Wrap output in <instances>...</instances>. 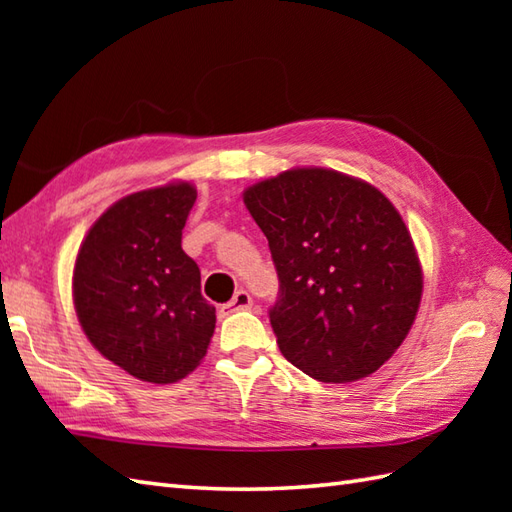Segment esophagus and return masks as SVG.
<instances>
[{
    "label": "esophagus",
    "mask_w": 512,
    "mask_h": 512,
    "mask_svg": "<svg viewBox=\"0 0 512 512\" xmlns=\"http://www.w3.org/2000/svg\"><path fill=\"white\" fill-rule=\"evenodd\" d=\"M250 308H253V297H250L246 290H237L235 297L222 306L224 312H239V310H250Z\"/></svg>",
    "instance_id": "34e87169"
}]
</instances>
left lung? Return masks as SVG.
<instances>
[{
  "label": "left lung",
  "instance_id": "1",
  "mask_svg": "<svg viewBox=\"0 0 512 512\" xmlns=\"http://www.w3.org/2000/svg\"><path fill=\"white\" fill-rule=\"evenodd\" d=\"M268 239L279 295L268 317L303 374L352 383L405 341L422 270L396 206L372 184L332 169H290L244 191Z\"/></svg>",
  "mask_w": 512,
  "mask_h": 512
}]
</instances>
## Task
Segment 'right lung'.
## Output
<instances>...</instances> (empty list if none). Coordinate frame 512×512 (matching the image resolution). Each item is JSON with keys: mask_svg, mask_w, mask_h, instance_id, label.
Instances as JSON below:
<instances>
[{"mask_svg": "<svg viewBox=\"0 0 512 512\" xmlns=\"http://www.w3.org/2000/svg\"><path fill=\"white\" fill-rule=\"evenodd\" d=\"M195 198L189 182L127 195L94 222L76 255L72 295L85 336L147 383L191 374L215 330L200 268L182 250Z\"/></svg>", "mask_w": 512, "mask_h": 512, "instance_id": "add662e5", "label": "right lung"}]
</instances>
